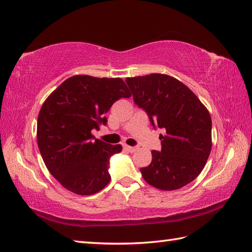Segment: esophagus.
<instances>
[{
    "label": "esophagus",
    "mask_w": 252,
    "mask_h": 252,
    "mask_svg": "<svg viewBox=\"0 0 252 252\" xmlns=\"http://www.w3.org/2000/svg\"><path fill=\"white\" fill-rule=\"evenodd\" d=\"M123 147H124V149H125L126 151H128V152H130V153L135 152V151L137 150V148H135V147H130V145H127V144H124V145H123Z\"/></svg>",
    "instance_id": "34e87169"
}]
</instances>
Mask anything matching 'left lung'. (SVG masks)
<instances>
[{"label": "left lung", "instance_id": "left-lung-1", "mask_svg": "<svg viewBox=\"0 0 252 252\" xmlns=\"http://www.w3.org/2000/svg\"><path fill=\"white\" fill-rule=\"evenodd\" d=\"M126 83L152 125L165 131L159 135L161 150H153L151 164L140 169L143 179L161 191L187 186L202 172L209 158V111L191 89L170 75L127 77Z\"/></svg>", "mask_w": 252, "mask_h": 252}]
</instances>
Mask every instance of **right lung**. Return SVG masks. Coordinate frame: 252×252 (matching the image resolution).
I'll use <instances>...</instances> for the list:
<instances>
[{
    "label": "right lung",
    "instance_id": "right-lung-1",
    "mask_svg": "<svg viewBox=\"0 0 252 252\" xmlns=\"http://www.w3.org/2000/svg\"><path fill=\"white\" fill-rule=\"evenodd\" d=\"M131 93L120 77L74 75L44 101L37 116L36 138L48 171L68 191L96 194L108 186L109 158L122 151L96 139L93 129L107 124L105 113Z\"/></svg>",
    "mask_w": 252,
    "mask_h": 252
}]
</instances>
